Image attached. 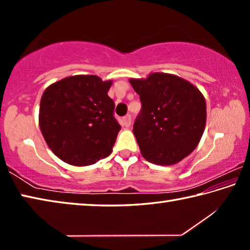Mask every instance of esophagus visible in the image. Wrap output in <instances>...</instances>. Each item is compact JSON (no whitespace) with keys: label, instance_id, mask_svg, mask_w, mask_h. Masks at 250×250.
<instances>
[{"label":"esophagus","instance_id":"esophagus-1","mask_svg":"<svg viewBox=\"0 0 250 250\" xmlns=\"http://www.w3.org/2000/svg\"><path fill=\"white\" fill-rule=\"evenodd\" d=\"M122 125L126 126V128L130 126V125H131V116L130 115L124 117V119H122Z\"/></svg>","mask_w":250,"mask_h":250}]
</instances>
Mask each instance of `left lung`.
Listing matches in <instances>:
<instances>
[{
  "label": "left lung",
  "instance_id": "1",
  "mask_svg": "<svg viewBox=\"0 0 250 250\" xmlns=\"http://www.w3.org/2000/svg\"><path fill=\"white\" fill-rule=\"evenodd\" d=\"M129 83L142 104L133 133L143 158L156 166H173L191 154L206 125V101L198 88L166 73Z\"/></svg>",
  "mask_w": 250,
  "mask_h": 250
}]
</instances>
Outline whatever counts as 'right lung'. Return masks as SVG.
Returning a JSON list of instances; mask_svg holds the SVG:
<instances>
[{
  "label": "right lung",
  "mask_w": 250,
  "mask_h": 250,
  "mask_svg": "<svg viewBox=\"0 0 250 250\" xmlns=\"http://www.w3.org/2000/svg\"><path fill=\"white\" fill-rule=\"evenodd\" d=\"M112 80L69 76L46 88L41 98L42 134L57 158L76 167L91 166L112 152L121 126L108 96Z\"/></svg>",
  "instance_id": "1"
}]
</instances>
